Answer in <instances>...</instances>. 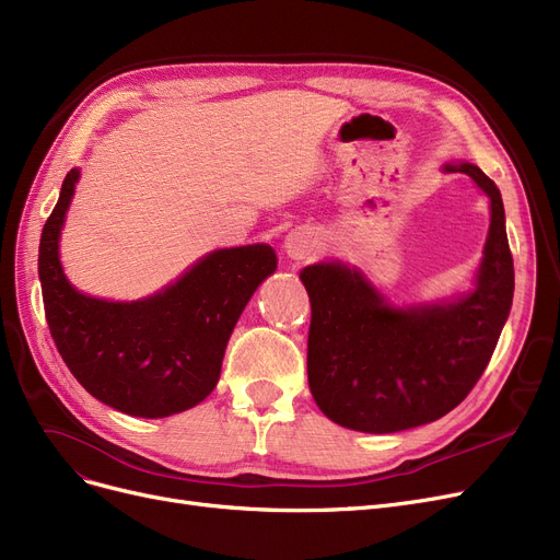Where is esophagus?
Returning a JSON list of instances; mask_svg holds the SVG:
<instances>
[{
    "mask_svg": "<svg viewBox=\"0 0 560 560\" xmlns=\"http://www.w3.org/2000/svg\"><path fill=\"white\" fill-rule=\"evenodd\" d=\"M285 254L293 260H306L315 254V235L306 229H298L285 237Z\"/></svg>",
    "mask_w": 560,
    "mask_h": 560,
    "instance_id": "obj_1",
    "label": "esophagus"
}]
</instances>
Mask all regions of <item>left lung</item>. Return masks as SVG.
Wrapping results in <instances>:
<instances>
[{
	"mask_svg": "<svg viewBox=\"0 0 560 560\" xmlns=\"http://www.w3.org/2000/svg\"><path fill=\"white\" fill-rule=\"evenodd\" d=\"M490 197L492 224L478 285L451 304L394 308L340 262L308 265V388L334 423L398 432L442 419L488 369L515 293L501 191L478 166L446 164Z\"/></svg>",
	"mask_w": 560,
	"mask_h": 560,
	"instance_id": "8db88e82",
	"label": "left lung"
}]
</instances>
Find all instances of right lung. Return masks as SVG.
<instances>
[{
    "mask_svg": "<svg viewBox=\"0 0 560 560\" xmlns=\"http://www.w3.org/2000/svg\"><path fill=\"white\" fill-rule=\"evenodd\" d=\"M78 168H70L38 247L45 320L70 373L101 402L141 419L199 405L217 386L224 350L258 283L277 270L267 245L212 252L141 302L78 293L63 277L59 233Z\"/></svg>",
    "mask_w": 560,
    "mask_h": 560,
    "instance_id": "1",
    "label": "right lung"
}]
</instances>
